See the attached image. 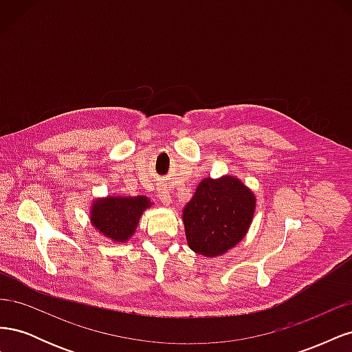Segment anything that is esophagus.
<instances>
[{"label":"esophagus","mask_w":352,"mask_h":352,"mask_svg":"<svg viewBox=\"0 0 352 352\" xmlns=\"http://www.w3.org/2000/svg\"><path fill=\"white\" fill-rule=\"evenodd\" d=\"M157 197H158V199H160V201L163 202V204H164L166 207H168V206H170V202H172V197H170V190H168L164 185L158 186Z\"/></svg>","instance_id":"34e87169"}]
</instances>
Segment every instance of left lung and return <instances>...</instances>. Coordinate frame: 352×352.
<instances>
[{
    "label": "left lung",
    "instance_id": "8db88e82",
    "mask_svg": "<svg viewBox=\"0 0 352 352\" xmlns=\"http://www.w3.org/2000/svg\"><path fill=\"white\" fill-rule=\"evenodd\" d=\"M257 199L232 175L204 177L182 210L189 248L212 258L238 245L251 226Z\"/></svg>",
    "mask_w": 352,
    "mask_h": 352
}]
</instances>
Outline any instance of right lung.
Here are the masks:
<instances>
[{
	"mask_svg": "<svg viewBox=\"0 0 352 352\" xmlns=\"http://www.w3.org/2000/svg\"><path fill=\"white\" fill-rule=\"evenodd\" d=\"M153 202L145 195L95 198L91 202V225L102 236L114 243H126L136 232L144 211L151 208Z\"/></svg>",
	"mask_w": 352,
	"mask_h": 352,
	"instance_id": "obj_1",
	"label": "right lung"
}]
</instances>
